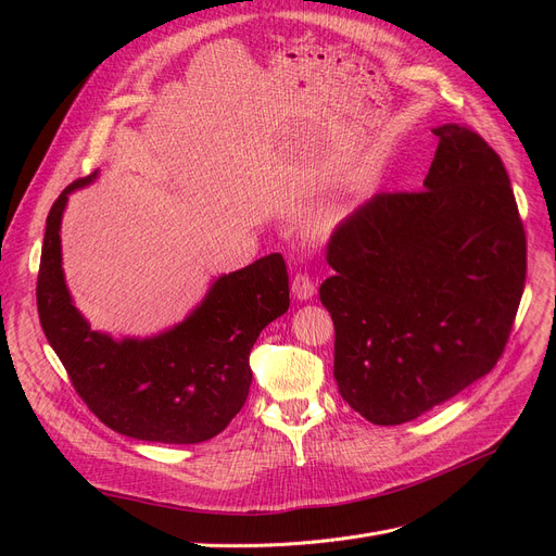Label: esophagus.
<instances>
[{
    "label": "esophagus",
    "instance_id": "1",
    "mask_svg": "<svg viewBox=\"0 0 556 556\" xmlns=\"http://www.w3.org/2000/svg\"><path fill=\"white\" fill-rule=\"evenodd\" d=\"M290 286H293V295L298 300H311L313 293H315V283H313V277L308 273H298Z\"/></svg>",
    "mask_w": 556,
    "mask_h": 556
}]
</instances>
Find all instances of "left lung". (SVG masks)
<instances>
[{
  "instance_id": "1",
  "label": "left lung",
  "mask_w": 556,
  "mask_h": 556,
  "mask_svg": "<svg viewBox=\"0 0 556 556\" xmlns=\"http://www.w3.org/2000/svg\"><path fill=\"white\" fill-rule=\"evenodd\" d=\"M440 139L419 191H383L329 237L319 300L336 327L342 399L376 426L413 421L503 356L528 275L509 175L464 124Z\"/></svg>"
}]
</instances>
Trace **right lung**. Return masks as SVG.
<instances>
[{"mask_svg":"<svg viewBox=\"0 0 556 556\" xmlns=\"http://www.w3.org/2000/svg\"><path fill=\"white\" fill-rule=\"evenodd\" d=\"M94 178L72 182L47 216L36 286L42 331L76 394L108 428L143 442H207L239 415L252 346L290 306L286 261L277 252L223 275L182 325L157 338L114 342L74 308L61 266L67 195Z\"/></svg>","mask_w":556,"mask_h":556,"instance_id":"right-lung-1","label":"right lung"}]
</instances>
